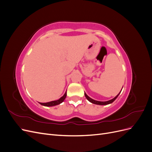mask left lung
Segmentation results:
<instances>
[{
  "label": "left lung",
  "mask_w": 152,
  "mask_h": 152,
  "mask_svg": "<svg viewBox=\"0 0 152 152\" xmlns=\"http://www.w3.org/2000/svg\"><path fill=\"white\" fill-rule=\"evenodd\" d=\"M121 91H122V90H121ZM121 92H120V93H119L114 98H113V99H110V100H109V101H107V102H99V101H96V100H94V99H93L89 97V96H87V95L86 94V93H84V94H85V96H86V98H87V99L88 100L89 102H90L91 103H92L95 104H99V105H107V104H110V103H113V102H114V101L117 99V98L118 97V95L120 94Z\"/></svg>",
  "instance_id": "1"
}]
</instances>
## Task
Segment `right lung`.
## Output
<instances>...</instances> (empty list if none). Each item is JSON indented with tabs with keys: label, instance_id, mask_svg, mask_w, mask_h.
Instances as JSON below:
<instances>
[{
	"label": "right lung",
	"instance_id": "add662e5",
	"mask_svg": "<svg viewBox=\"0 0 152 152\" xmlns=\"http://www.w3.org/2000/svg\"><path fill=\"white\" fill-rule=\"evenodd\" d=\"M66 97V91L65 92V93L64 94V95L59 98L58 100H55V101H52V102H48V103H39L41 105L45 106V107H53V106H56L58 104H59L60 103H61L65 99Z\"/></svg>",
	"mask_w": 152,
	"mask_h": 152
}]
</instances>
